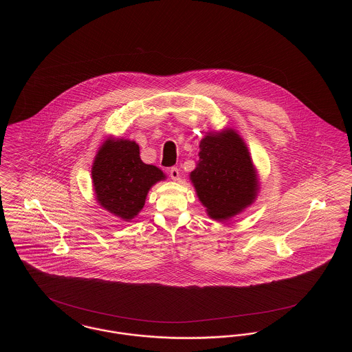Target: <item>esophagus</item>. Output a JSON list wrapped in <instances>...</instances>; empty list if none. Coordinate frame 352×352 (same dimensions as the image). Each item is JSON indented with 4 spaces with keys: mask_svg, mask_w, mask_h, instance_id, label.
<instances>
[{
    "mask_svg": "<svg viewBox=\"0 0 352 352\" xmlns=\"http://www.w3.org/2000/svg\"><path fill=\"white\" fill-rule=\"evenodd\" d=\"M168 174H170V177H171V179H174V181H178L179 179V168H175V166H173V168H170V171H168Z\"/></svg>",
    "mask_w": 352,
    "mask_h": 352,
    "instance_id": "esophagus-1",
    "label": "esophagus"
}]
</instances>
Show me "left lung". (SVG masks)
Instances as JSON below:
<instances>
[{"label":"left lung","mask_w":352,"mask_h":352,"mask_svg":"<svg viewBox=\"0 0 352 352\" xmlns=\"http://www.w3.org/2000/svg\"><path fill=\"white\" fill-rule=\"evenodd\" d=\"M199 146V161L191 173L197 194L211 218H231L256 197L257 178L248 149L234 131L206 135Z\"/></svg>","instance_id":"left-lung-1"}]
</instances>
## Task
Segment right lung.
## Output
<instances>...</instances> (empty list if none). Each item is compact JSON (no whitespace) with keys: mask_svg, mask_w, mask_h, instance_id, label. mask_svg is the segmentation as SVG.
Masks as SVG:
<instances>
[{"mask_svg":"<svg viewBox=\"0 0 352 352\" xmlns=\"http://www.w3.org/2000/svg\"><path fill=\"white\" fill-rule=\"evenodd\" d=\"M164 178L160 168L141 161L138 145L128 140L105 141L92 166L98 201L125 220L133 219L144 208L149 188Z\"/></svg>","mask_w":352,"mask_h":352,"instance_id":"obj_1","label":"right lung"}]
</instances>
